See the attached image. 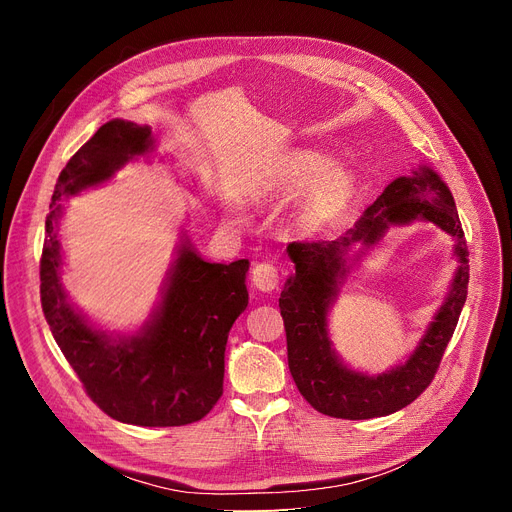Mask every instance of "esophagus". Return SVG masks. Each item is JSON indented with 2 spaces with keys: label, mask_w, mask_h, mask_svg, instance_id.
Returning <instances> with one entry per match:
<instances>
[{
  "label": "esophagus",
  "mask_w": 512,
  "mask_h": 512,
  "mask_svg": "<svg viewBox=\"0 0 512 512\" xmlns=\"http://www.w3.org/2000/svg\"><path fill=\"white\" fill-rule=\"evenodd\" d=\"M253 284L261 292H272L280 284L278 267L274 263H259L253 270Z\"/></svg>",
  "instance_id": "34e87169"
}]
</instances>
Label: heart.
Instances as JSON below:
<instances>
[{
    "label": "heart",
    "mask_w": 512,
    "mask_h": 512,
    "mask_svg": "<svg viewBox=\"0 0 512 512\" xmlns=\"http://www.w3.org/2000/svg\"><path fill=\"white\" fill-rule=\"evenodd\" d=\"M276 186L286 193H299L309 188L301 205V220L307 228L319 230L334 224L355 199L353 174L334 166L332 157L315 149L288 151L276 172ZM236 222H242L238 205H230Z\"/></svg>",
    "instance_id": "1"
}]
</instances>
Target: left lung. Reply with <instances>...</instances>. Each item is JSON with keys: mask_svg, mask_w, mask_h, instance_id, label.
Returning <instances> with one entry per match:
<instances>
[{"mask_svg": "<svg viewBox=\"0 0 512 512\" xmlns=\"http://www.w3.org/2000/svg\"><path fill=\"white\" fill-rule=\"evenodd\" d=\"M432 221L455 242L457 270L447 297L414 353L392 370L369 376L348 368L329 338L327 315L355 262L383 239L394 225ZM361 244L357 254L350 251ZM294 263L280 294L286 328L288 367L309 405L338 419H373L405 409L434 380L467 301L469 251L459 211L446 182L429 166L392 180L359 218L355 228L336 240L290 242Z\"/></svg>", "mask_w": 512, "mask_h": 512, "instance_id": "1", "label": "left lung"}]
</instances>
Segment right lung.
<instances>
[{
    "label": "right lung",
    "instance_id": "right-lung-1",
    "mask_svg": "<svg viewBox=\"0 0 512 512\" xmlns=\"http://www.w3.org/2000/svg\"><path fill=\"white\" fill-rule=\"evenodd\" d=\"M153 151L151 126L116 118L72 155L45 220L41 305L66 361L101 411L130 425L174 427L203 419L222 396L228 332L249 305V259L211 263L182 232L157 305L130 334L95 326L62 284V201L105 184Z\"/></svg>",
    "mask_w": 512,
    "mask_h": 512
}]
</instances>
